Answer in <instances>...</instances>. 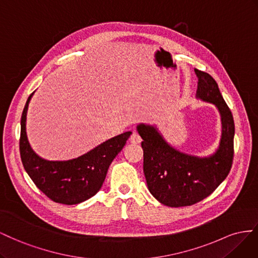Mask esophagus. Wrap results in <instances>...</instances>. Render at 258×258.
<instances>
[{
    "mask_svg": "<svg viewBox=\"0 0 258 258\" xmlns=\"http://www.w3.org/2000/svg\"><path fill=\"white\" fill-rule=\"evenodd\" d=\"M130 142L132 143V144H139L142 142V137L139 136L136 132H134L133 134L131 135V137H130Z\"/></svg>",
    "mask_w": 258,
    "mask_h": 258,
    "instance_id": "1",
    "label": "esophagus"
}]
</instances>
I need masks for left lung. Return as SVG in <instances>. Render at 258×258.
Returning <instances> with one entry per match:
<instances>
[{
    "instance_id": "1",
    "label": "left lung",
    "mask_w": 258,
    "mask_h": 258,
    "mask_svg": "<svg viewBox=\"0 0 258 258\" xmlns=\"http://www.w3.org/2000/svg\"><path fill=\"white\" fill-rule=\"evenodd\" d=\"M197 98L214 105L222 120V137L216 151L208 157L181 152L168 144L157 126L139 123L143 138L144 174L150 194L171 208L192 205L209 197L230 172L233 160V116L209 73L195 69Z\"/></svg>"
}]
</instances>
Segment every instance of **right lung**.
Instances as JSON below:
<instances>
[{"instance_id": "1", "label": "right lung", "mask_w": 258, "mask_h": 258, "mask_svg": "<svg viewBox=\"0 0 258 258\" xmlns=\"http://www.w3.org/2000/svg\"><path fill=\"white\" fill-rule=\"evenodd\" d=\"M33 94L26 102L20 122L19 149L25 170L35 186L50 200L67 205L84 202L100 190L110 164L123 149L132 132L110 138L76 159H43L31 148L26 131L28 107Z\"/></svg>"}]
</instances>
